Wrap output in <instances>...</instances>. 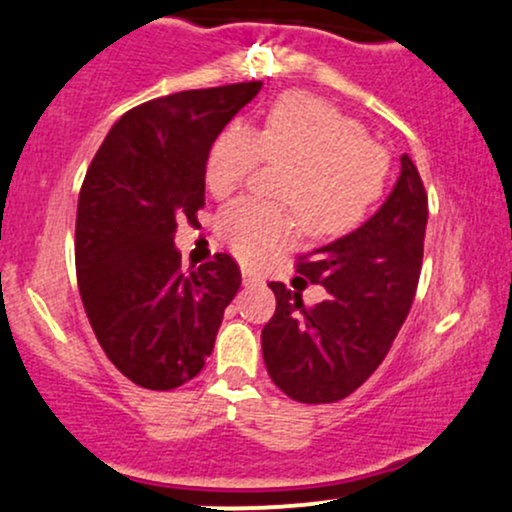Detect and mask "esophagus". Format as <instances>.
Wrapping results in <instances>:
<instances>
[{"mask_svg":"<svg viewBox=\"0 0 512 512\" xmlns=\"http://www.w3.org/2000/svg\"><path fill=\"white\" fill-rule=\"evenodd\" d=\"M243 284H245V286H252V284H262V277H260V274H255V272H252V269L243 267Z\"/></svg>","mask_w":512,"mask_h":512,"instance_id":"obj_1","label":"esophagus"}]
</instances>
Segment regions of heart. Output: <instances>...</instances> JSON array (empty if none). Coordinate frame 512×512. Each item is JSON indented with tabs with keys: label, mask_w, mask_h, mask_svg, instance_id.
<instances>
[{
	"label": "heart",
	"mask_w": 512,
	"mask_h": 512,
	"mask_svg": "<svg viewBox=\"0 0 512 512\" xmlns=\"http://www.w3.org/2000/svg\"><path fill=\"white\" fill-rule=\"evenodd\" d=\"M262 157L289 165L277 189L279 199L294 205L308 233L320 238L357 228L389 179V155L364 138L362 123L301 92L274 101L260 131L243 123L223 128L206 155V187L213 196L233 194ZM293 210L240 199L218 216V235L240 260L257 262L296 238L299 218Z\"/></svg>",
	"instance_id": "b5f03b06"
}]
</instances>
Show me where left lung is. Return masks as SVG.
<instances>
[{
  "label": "left lung",
  "mask_w": 512,
  "mask_h": 512,
  "mask_svg": "<svg viewBox=\"0 0 512 512\" xmlns=\"http://www.w3.org/2000/svg\"><path fill=\"white\" fill-rule=\"evenodd\" d=\"M425 226L423 179L411 157L401 155V174L381 209L296 265L303 277L325 286L328 299L308 308L299 291L269 284L277 311L262 328V357L286 396L335 403L376 372L413 306Z\"/></svg>",
  "instance_id": "obj_1"
}]
</instances>
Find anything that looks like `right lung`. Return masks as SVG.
Instances as JSON below:
<instances>
[{
    "label": "right lung",
    "instance_id": "1",
    "mask_svg": "<svg viewBox=\"0 0 512 512\" xmlns=\"http://www.w3.org/2000/svg\"><path fill=\"white\" fill-rule=\"evenodd\" d=\"M260 87L189 89L126 111L82 182L75 265L84 311L111 364L143 389H177L204 369L240 289L226 252L184 272L174 233L204 209L211 143Z\"/></svg>",
    "mask_w": 512,
    "mask_h": 512
}]
</instances>
